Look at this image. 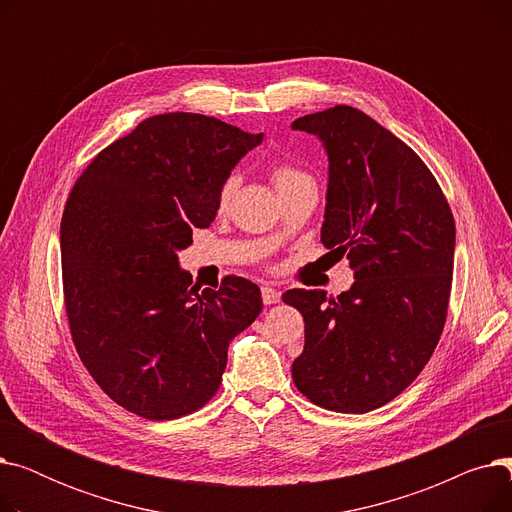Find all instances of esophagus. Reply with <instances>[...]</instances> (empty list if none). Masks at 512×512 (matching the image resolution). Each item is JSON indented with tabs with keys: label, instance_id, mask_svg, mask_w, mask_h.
I'll list each match as a JSON object with an SVG mask.
<instances>
[{
	"label": "esophagus",
	"instance_id": "34e87169",
	"mask_svg": "<svg viewBox=\"0 0 512 512\" xmlns=\"http://www.w3.org/2000/svg\"><path fill=\"white\" fill-rule=\"evenodd\" d=\"M261 299L265 305H276L280 303V290L272 286H261Z\"/></svg>",
	"mask_w": 512,
	"mask_h": 512
}]
</instances>
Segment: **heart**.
Wrapping results in <instances>:
<instances>
[{
  "instance_id": "b5f03b06",
  "label": "heart",
  "mask_w": 512,
  "mask_h": 512,
  "mask_svg": "<svg viewBox=\"0 0 512 512\" xmlns=\"http://www.w3.org/2000/svg\"><path fill=\"white\" fill-rule=\"evenodd\" d=\"M272 182L276 186V191L280 193L288 186L301 184V182H313V180L305 170L288 164V161H276V164L272 166ZM234 188H236V176H228L218 191V209L220 211H224L228 207V203L234 195Z\"/></svg>"
}]
</instances>
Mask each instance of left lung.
<instances>
[{
  "label": "left lung",
  "mask_w": 512,
  "mask_h": 512,
  "mask_svg": "<svg viewBox=\"0 0 512 512\" xmlns=\"http://www.w3.org/2000/svg\"><path fill=\"white\" fill-rule=\"evenodd\" d=\"M330 161L321 242L355 270L348 292L292 288L282 301L305 319L292 380L313 405L367 413L409 388L442 336L454 265V218L436 176L357 107L294 120Z\"/></svg>",
  "instance_id": "1"
}]
</instances>
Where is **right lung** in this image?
I'll return each mask as SVG.
<instances>
[{
    "label": "right lung",
    "mask_w": 512,
    "mask_h": 512,
    "mask_svg": "<svg viewBox=\"0 0 512 512\" xmlns=\"http://www.w3.org/2000/svg\"><path fill=\"white\" fill-rule=\"evenodd\" d=\"M263 134L203 114H159L107 145L72 186L60 224L76 353L126 411L170 421L205 407L230 340L261 313L259 286H193L176 253L218 211V191Z\"/></svg>",
    "instance_id": "1"
}]
</instances>
